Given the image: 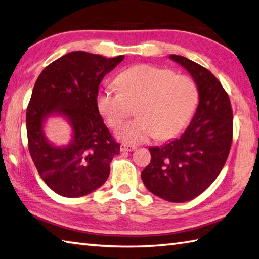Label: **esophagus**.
<instances>
[{
	"label": "esophagus",
	"instance_id": "1",
	"mask_svg": "<svg viewBox=\"0 0 259 259\" xmlns=\"http://www.w3.org/2000/svg\"><path fill=\"white\" fill-rule=\"evenodd\" d=\"M120 149L121 152H133V150L136 149V146L128 145V144H121Z\"/></svg>",
	"mask_w": 259,
	"mask_h": 259
}]
</instances>
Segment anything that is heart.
Returning <instances> with one entry per match:
<instances>
[{
	"label": "heart",
	"mask_w": 259,
	"mask_h": 259,
	"mask_svg": "<svg viewBox=\"0 0 259 259\" xmlns=\"http://www.w3.org/2000/svg\"><path fill=\"white\" fill-rule=\"evenodd\" d=\"M119 91L103 88L96 106L112 129H117L134 107L139 117L124 124L117 137L129 144L175 138L189 123L198 104V84L194 78L172 69L139 64L122 71L115 79Z\"/></svg>",
	"instance_id": "heart-1"
}]
</instances>
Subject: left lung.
Here are the masks:
<instances>
[{
    "mask_svg": "<svg viewBox=\"0 0 259 259\" xmlns=\"http://www.w3.org/2000/svg\"><path fill=\"white\" fill-rule=\"evenodd\" d=\"M198 84L199 104L180 138L150 147V163L142 172L147 189L173 203L194 199L213 183L227 162L233 137L228 93L209 70L180 55H170Z\"/></svg>",
    "mask_w": 259,
    "mask_h": 259,
    "instance_id": "left-lung-1",
    "label": "left lung"
}]
</instances>
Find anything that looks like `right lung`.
<instances>
[{"mask_svg": "<svg viewBox=\"0 0 259 259\" xmlns=\"http://www.w3.org/2000/svg\"><path fill=\"white\" fill-rule=\"evenodd\" d=\"M123 59L76 51L53 61L37 78L26 113L28 149L39 176L58 195H88L109 178L120 144L104 124L96 96L105 74ZM53 111L72 121L74 142L67 148H55L45 139L42 120Z\"/></svg>", "mask_w": 259, "mask_h": 259, "instance_id": "obj_1", "label": "right lung"}]
</instances>
